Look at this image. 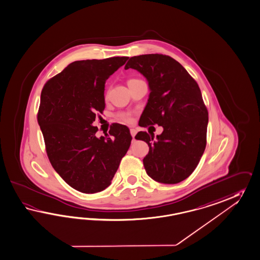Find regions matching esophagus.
Segmentation results:
<instances>
[{"label":"esophagus","mask_w":260,"mask_h":260,"mask_svg":"<svg viewBox=\"0 0 260 260\" xmlns=\"http://www.w3.org/2000/svg\"><path fill=\"white\" fill-rule=\"evenodd\" d=\"M130 133H131V136H132V138L134 139V138H135V136L137 135V130L132 128V129H130Z\"/></svg>","instance_id":"34e87169"}]
</instances>
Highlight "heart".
<instances>
[{
    "instance_id": "b5f03b06",
    "label": "heart",
    "mask_w": 260,
    "mask_h": 260,
    "mask_svg": "<svg viewBox=\"0 0 260 260\" xmlns=\"http://www.w3.org/2000/svg\"><path fill=\"white\" fill-rule=\"evenodd\" d=\"M133 81H137L136 79H131V80H129V82H133ZM128 82V83H129ZM117 117H118V119L120 120H122V121H124V122H127V123H131L132 121H133V117H132V115L130 113H127V112H121V113H119L117 115Z\"/></svg>"
}]
</instances>
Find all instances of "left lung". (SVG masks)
Segmentation results:
<instances>
[{
	"instance_id": "8db88e82",
	"label": "left lung",
	"mask_w": 260,
	"mask_h": 260,
	"mask_svg": "<svg viewBox=\"0 0 260 260\" xmlns=\"http://www.w3.org/2000/svg\"><path fill=\"white\" fill-rule=\"evenodd\" d=\"M130 68L146 78L151 91L139 124L163 127L155 140L142 131L135 137L149 146L143 158L147 174L159 183L177 184L193 173L207 145L208 112L200 87L169 55L133 56L124 69Z\"/></svg>"
}]
</instances>
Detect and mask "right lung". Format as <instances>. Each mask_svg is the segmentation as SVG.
I'll use <instances>...</instances> for the list:
<instances>
[{
    "label": "right lung",
    "instance_id": "right-lung-1",
    "mask_svg": "<svg viewBox=\"0 0 260 260\" xmlns=\"http://www.w3.org/2000/svg\"><path fill=\"white\" fill-rule=\"evenodd\" d=\"M128 58L74 61L42 88L38 121L48 157L62 179L80 192L110 186L131 144L125 125L113 123L109 135L100 138L92 125L106 107V81Z\"/></svg>",
    "mask_w": 260,
    "mask_h": 260
}]
</instances>
